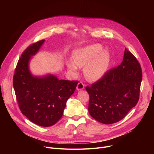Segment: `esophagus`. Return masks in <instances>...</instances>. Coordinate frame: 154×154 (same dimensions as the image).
Segmentation results:
<instances>
[{"label":"esophagus","instance_id":"34e87169","mask_svg":"<svg viewBox=\"0 0 154 154\" xmlns=\"http://www.w3.org/2000/svg\"><path fill=\"white\" fill-rule=\"evenodd\" d=\"M84 86H85V84L82 82H79V84H77V90L80 91V90L84 89Z\"/></svg>","mask_w":154,"mask_h":154}]
</instances>
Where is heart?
Returning a JSON list of instances; mask_svg holds the SVG:
<instances>
[{
	"mask_svg": "<svg viewBox=\"0 0 154 154\" xmlns=\"http://www.w3.org/2000/svg\"><path fill=\"white\" fill-rule=\"evenodd\" d=\"M99 44H94L76 50L74 60L67 62L69 69L77 74L79 67H84V74L90 80L95 81L102 78L107 72L111 60V55L107 48Z\"/></svg>",
	"mask_w": 154,
	"mask_h": 154,
	"instance_id": "1",
	"label": "heart"
}]
</instances>
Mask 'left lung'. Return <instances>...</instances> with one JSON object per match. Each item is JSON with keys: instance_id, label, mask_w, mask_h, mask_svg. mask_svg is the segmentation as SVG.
Wrapping results in <instances>:
<instances>
[{"instance_id": "left-lung-1", "label": "left lung", "mask_w": 154, "mask_h": 154, "mask_svg": "<svg viewBox=\"0 0 154 154\" xmlns=\"http://www.w3.org/2000/svg\"><path fill=\"white\" fill-rule=\"evenodd\" d=\"M142 72L135 57L125 48L123 61L85 89L88 112L98 122L111 124L125 117L139 99Z\"/></svg>"}]
</instances>
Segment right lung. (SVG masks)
<instances>
[{
  "label": "right lung",
  "mask_w": 154,
  "mask_h": 154,
  "mask_svg": "<svg viewBox=\"0 0 154 154\" xmlns=\"http://www.w3.org/2000/svg\"><path fill=\"white\" fill-rule=\"evenodd\" d=\"M44 41L31 44L22 54L15 70L13 86L22 114L38 125L49 127L62 117L79 81L59 80L53 75L38 77L31 74L29 62Z\"/></svg>",
  "instance_id": "1"
}]
</instances>
